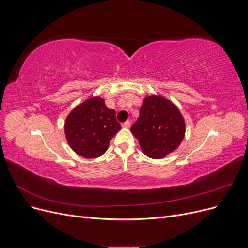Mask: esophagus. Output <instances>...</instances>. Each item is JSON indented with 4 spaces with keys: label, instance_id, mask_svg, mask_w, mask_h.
Segmentation results:
<instances>
[{
    "label": "esophagus",
    "instance_id": "1",
    "mask_svg": "<svg viewBox=\"0 0 248 248\" xmlns=\"http://www.w3.org/2000/svg\"><path fill=\"white\" fill-rule=\"evenodd\" d=\"M122 126H123V127H125V128H129L130 122H129V121H126V122H124V123L122 124Z\"/></svg>",
    "mask_w": 248,
    "mask_h": 248
}]
</instances>
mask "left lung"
Here are the masks:
<instances>
[{"mask_svg":"<svg viewBox=\"0 0 248 248\" xmlns=\"http://www.w3.org/2000/svg\"><path fill=\"white\" fill-rule=\"evenodd\" d=\"M131 132L148 157L160 159L174 152L185 134V122L179 108L161 96H148Z\"/></svg>","mask_w":248,"mask_h":248,"instance_id":"left-lung-1","label":"left lung"}]
</instances>
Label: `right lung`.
Wrapping results in <instances>:
<instances>
[{"instance_id": "obj_1", "label": "right lung", "mask_w": 248, "mask_h": 248, "mask_svg": "<svg viewBox=\"0 0 248 248\" xmlns=\"http://www.w3.org/2000/svg\"><path fill=\"white\" fill-rule=\"evenodd\" d=\"M120 128L116 111L108 108L100 97H91L72 109L64 127L70 148L85 158L104 154Z\"/></svg>"}]
</instances>
